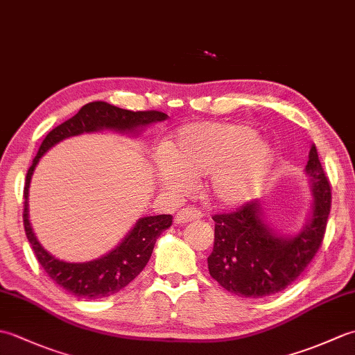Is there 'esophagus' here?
<instances>
[{
	"label": "esophagus",
	"mask_w": 355,
	"mask_h": 355,
	"mask_svg": "<svg viewBox=\"0 0 355 355\" xmlns=\"http://www.w3.org/2000/svg\"><path fill=\"white\" fill-rule=\"evenodd\" d=\"M201 212L197 209H192V207H186L182 209L180 212H177L175 215V223L177 224H186V223H191V221H198L201 220Z\"/></svg>",
	"instance_id": "34e87169"
}]
</instances>
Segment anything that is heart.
Here are the masks:
<instances>
[{"label": "heart", "instance_id": "obj_1", "mask_svg": "<svg viewBox=\"0 0 355 355\" xmlns=\"http://www.w3.org/2000/svg\"><path fill=\"white\" fill-rule=\"evenodd\" d=\"M155 162L158 183L182 195L191 180L207 173L209 197L224 206L250 200L273 168L275 150L254 130L241 123H191L182 126Z\"/></svg>", "mask_w": 355, "mask_h": 355}]
</instances>
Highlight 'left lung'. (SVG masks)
Listing matches in <instances>:
<instances>
[{
  "instance_id": "1",
  "label": "left lung",
  "mask_w": 355,
  "mask_h": 355,
  "mask_svg": "<svg viewBox=\"0 0 355 355\" xmlns=\"http://www.w3.org/2000/svg\"><path fill=\"white\" fill-rule=\"evenodd\" d=\"M305 171L313 189L310 221L294 236H282L262 218L259 200L235 212L214 215L215 243L209 273L223 288L243 297H263L285 290L304 273L325 236L331 186L313 145Z\"/></svg>"
}]
</instances>
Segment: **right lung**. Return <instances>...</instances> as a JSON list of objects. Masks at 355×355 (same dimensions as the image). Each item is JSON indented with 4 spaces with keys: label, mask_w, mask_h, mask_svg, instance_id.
I'll list each match as a JSON object with an SVG mask.
<instances>
[{
    "label": "right lung",
    "mask_w": 355,
    "mask_h": 355,
    "mask_svg": "<svg viewBox=\"0 0 355 355\" xmlns=\"http://www.w3.org/2000/svg\"><path fill=\"white\" fill-rule=\"evenodd\" d=\"M168 116L162 111H130L107 102H89L76 116L51 130L41 143L26 175L24 186V230L37 262L53 281L65 291L80 299L108 297L120 291L140 275L153 254L157 238L172 225V215L145 216L135 223L131 232L114 250L89 262H64L51 256L36 239L28 221V186L40 158L64 139L84 132L112 130L119 132H135L139 128L163 122Z\"/></svg>",
    "instance_id": "add662e5"
}]
</instances>
